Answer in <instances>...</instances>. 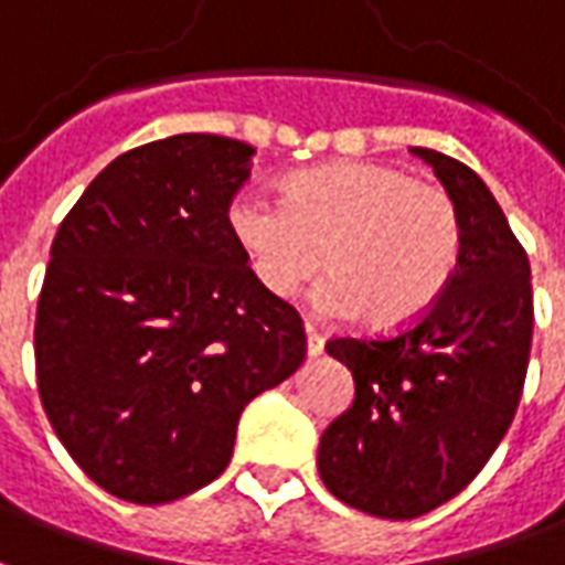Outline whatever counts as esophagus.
<instances>
[{
    "label": "esophagus",
    "instance_id": "1",
    "mask_svg": "<svg viewBox=\"0 0 565 565\" xmlns=\"http://www.w3.org/2000/svg\"><path fill=\"white\" fill-rule=\"evenodd\" d=\"M306 354L309 358H321L323 354V337L315 330V327H306Z\"/></svg>",
    "mask_w": 565,
    "mask_h": 565
}]
</instances>
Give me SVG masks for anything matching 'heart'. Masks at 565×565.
<instances>
[{
	"instance_id": "1",
	"label": "heart",
	"mask_w": 565,
	"mask_h": 565,
	"mask_svg": "<svg viewBox=\"0 0 565 565\" xmlns=\"http://www.w3.org/2000/svg\"><path fill=\"white\" fill-rule=\"evenodd\" d=\"M226 228L254 281L275 299L327 266L315 290L323 315H358L392 330L416 321L461 263L465 226L447 189L373 161H337L290 173L278 201L238 192Z\"/></svg>"
}]
</instances>
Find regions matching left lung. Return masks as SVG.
<instances>
[{
	"label": "left lung",
	"instance_id": "left-lung-1",
	"mask_svg": "<svg viewBox=\"0 0 565 565\" xmlns=\"http://www.w3.org/2000/svg\"><path fill=\"white\" fill-rule=\"evenodd\" d=\"M409 152L459 204L461 263L416 323L327 342L354 376V401L318 447L323 487L382 520L428 514L480 475L514 422L532 345L530 259L499 201L468 164Z\"/></svg>",
	"mask_w": 565,
	"mask_h": 565
}]
</instances>
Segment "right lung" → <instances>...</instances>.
Here are the masks:
<instances>
[{
    "label": "right lung",
    "instance_id": "add662e5",
    "mask_svg": "<svg viewBox=\"0 0 565 565\" xmlns=\"http://www.w3.org/2000/svg\"><path fill=\"white\" fill-rule=\"evenodd\" d=\"M254 146L177 134L109 161L54 235L35 379L85 475L134 504L226 471L244 406L306 361L302 318L226 228Z\"/></svg>",
    "mask_w": 565,
    "mask_h": 565
}]
</instances>
